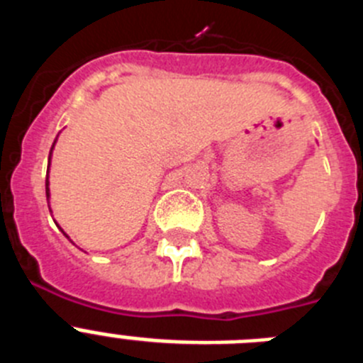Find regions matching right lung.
<instances>
[{
	"label": "right lung",
	"instance_id": "1",
	"mask_svg": "<svg viewBox=\"0 0 363 363\" xmlns=\"http://www.w3.org/2000/svg\"><path fill=\"white\" fill-rule=\"evenodd\" d=\"M50 150H52V149H50ZM45 191H47V200H49V176H47V182H45Z\"/></svg>",
	"mask_w": 363,
	"mask_h": 363
}]
</instances>
